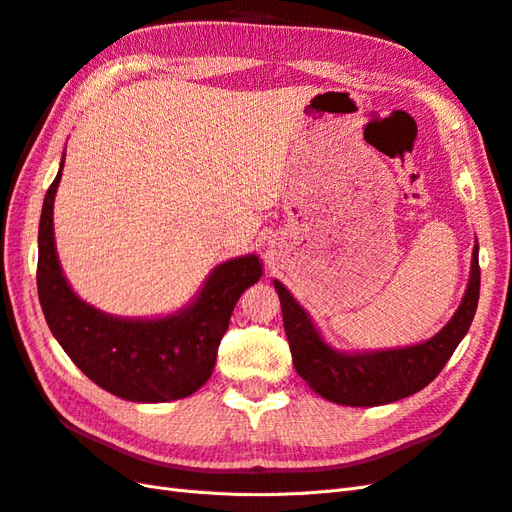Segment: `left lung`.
Masks as SVG:
<instances>
[{
  "label": "left lung",
  "mask_w": 512,
  "mask_h": 512,
  "mask_svg": "<svg viewBox=\"0 0 512 512\" xmlns=\"http://www.w3.org/2000/svg\"><path fill=\"white\" fill-rule=\"evenodd\" d=\"M274 290L281 298L283 326L294 368L313 391L346 406L389 404L413 396L432 378H437L467 335L480 296L478 242L471 253L467 290L452 320L435 337L415 346L339 352L324 342L309 313L298 305V300L281 281L274 279Z\"/></svg>",
  "instance_id": "obj_1"
}]
</instances>
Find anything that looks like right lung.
<instances>
[{
  "mask_svg": "<svg viewBox=\"0 0 512 512\" xmlns=\"http://www.w3.org/2000/svg\"><path fill=\"white\" fill-rule=\"evenodd\" d=\"M64 168L51 183L38 225V300L58 344L90 381L131 402L188 398L207 383L242 292L261 277L257 255L216 266L194 300L160 318H119L84 303L62 274L54 240V201Z\"/></svg>",
  "mask_w": 512,
  "mask_h": 512,
  "instance_id": "add662e5",
  "label": "right lung"
}]
</instances>
